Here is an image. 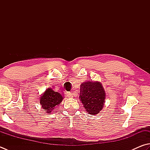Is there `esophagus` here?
<instances>
[{"mask_svg":"<svg viewBox=\"0 0 150 150\" xmlns=\"http://www.w3.org/2000/svg\"><path fill=\"white\" fill-rule=\"evenodd\" d=\"M67 95H68V97H73V95H74V93H72V91H71V92H68L67 93Z\"/></svg>","mask_w":150,"mask_h":150,"instance_id":"esophagus-1","label":"esophagus"}]
</instances>
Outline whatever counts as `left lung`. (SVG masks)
Returning a JSON list of instances; mask_svg holds the SVG:
<instances>
[{"mask_svg": "<svg viewBox=\"0 0 150 150\" xmlns=\"http://www.w3.org/2000/svg\"><path fill=\"white\" fill-rule=\"evenodd\" d=\"M79 98L86 112L96 115L103 109L106 93L99 81H85L80 85Z\"/></svg>", "mask_w": 150, "mask_h": 150, "instance_id": "obj_1", "label": "left lung"}]
</instances>
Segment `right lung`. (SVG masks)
<instances>
[{"instance_id": "obj_1", "label": "right lung", "mask_w": 150, "mask_h": 150, "mask_svg": "<svg viewBox=\"0 0 150 150\" xmlns=\"http://www.w3.org/2000/svg\"><path fill=\"white\" fill-rule=\"evenodd\" d=\"M63 95V93L55 91L52 87L46 89L40 97V103L42 108L50 114L63 101L64 98Z\"/></svg>"}]
</instances>
